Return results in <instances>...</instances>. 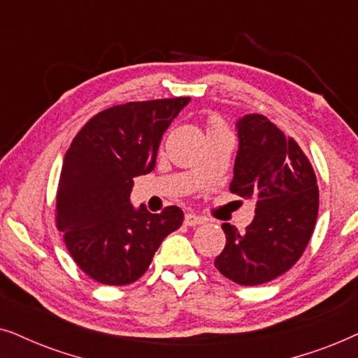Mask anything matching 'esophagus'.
<instances>
[{
    "mask_svg": "<svg viewBox=\"0 0 358 358\" xmlns=\"http://www.w3.org/2000/svg\"><path fill=\"white\" fill-rule=\"evenodd\" d=\"M204 221H206V219L193 213H188L187 216H185V224H187V226H198V224H203Z\"/></svg>",
    "mask_w": 358,
    "mask_h": 358,
    "instance_id": "esophagus-1",
    "label": "esophagus"
}]
</instances>
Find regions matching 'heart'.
<instances>
[{"mask_svg": "<svg viewBox=\"0 0 358 358\" xmlns=\"http://www.w3.org/2000/svg\"><path fill=\"white\" fill-rule=\"evenodd\" d=\"M214 132H227V127L224 126V122L217 117H211L208 121V136L214 134Z\"/></svg>", "mask_w": 358, "mask_h": 358, "instance_id": "1", "label": "heart"}]
</instances>
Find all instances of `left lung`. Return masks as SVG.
<instances>
[{"mask_svg": "<svg viewBox=\"0 0 358 358\" xmlns=\"http://www.w3.org/2000/svg\"><path fill=\"white\" fill-rule=\"evenodd\" d=\"M239 150L231 193L255 201L245 232L224 222L226 247L216 268L237 285L257 287L283 275L311 239L319 209L317 180L301 147L262 114L237 121Z\"/></svg>", "mask_w": 358, "mask_h": 358, "instance_id": "1", "label": "left lung"}]
</instances>
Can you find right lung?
Segmentation results:
<instances>
[{"mask_svg":"<svg viewBox=\"0 0 358 358\" xmlns=\"http://www.w3.org/2000/svg\"><path fill=\"white\" fill-rule=\"evenodd\" d=\"M189 98L132 101L93 116L66 150L55 221L71 259L109 287L134 283L157 249L182 226L178 206L152 214L131 204L134 178L155 166L162 136Z\"/></svg>","mask_w":358,"mask_h":358,"instance_id":"right-lung-1","label":"right lung"}]
</instances>
